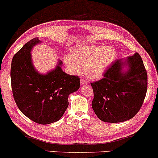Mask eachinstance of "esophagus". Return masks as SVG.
<instances>
[{"instance_id": "obj_1", "label": "esophagus", "mask_w": 158, "mask_h": 158, "mask_svg": "<svg viewBox=\"0 0 158 158\" xmlns=\"http://www.w3.org/2000/svg\"><path fill=\"white\" fill-rule=\"evenodd\" d=\"M80 84H81V85H85V84H86V81L84 79H81V80H80Z\"/></svg>"}]
</instances>
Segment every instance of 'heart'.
<instances>
[{"mask_svg": "<svg viewBox=\"0 0 158 158\" xmlns=\"http://www.w3.org/2000/svg\"><path fill=\"white\" fill-rule=\"evenodd\" d=\"M117 52L113 47L85 44L72 49L70 56L64 62L69 71L78 73L84 67L85 75L90 79L102 77L116 57Z\"/></svg>", "mask_w": 158, "mask_h": 158, "instance_id": "heart-1", "label": "heart"}]
</instances>
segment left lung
<instances>
[{
	"label": "left lung",
	"instance_id": "8db88e82",
	"mask_svg": "<svg viewBox=\"0 0 158 158\" xmlns=\"http://www.w3.org/2000/svg\"><path fill=\"white\" fill-rule=\"evenodd\" d=\"M103 77L91 83L94 94L91 106L98 118L120 123L135 116L148 87L147 72L139 54L115 61Z\"/></svg>",
	"mask_w": 158,
	"mask_h": 158
}]
</instances>
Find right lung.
<instances>
[{"label":"right lung","instance_id":"obj_1","mask_svg":"<svg viewBox=\"0 0 158 158\" xmlns=\"http://www.w3.org/2000/svg\"><path fill=\"white\" fill-rule=\"evenodd\" d=\"M40 43L38 37H35L14 55L10 78L18 109L32 121L46 125L62 118L69 106V96L79 89L80 79L63 72L60 60L55 69L46 74L37 71L32 63L31 51Z\"/></svg>","mask_w":158,"mask_h":158}]
</instances>
